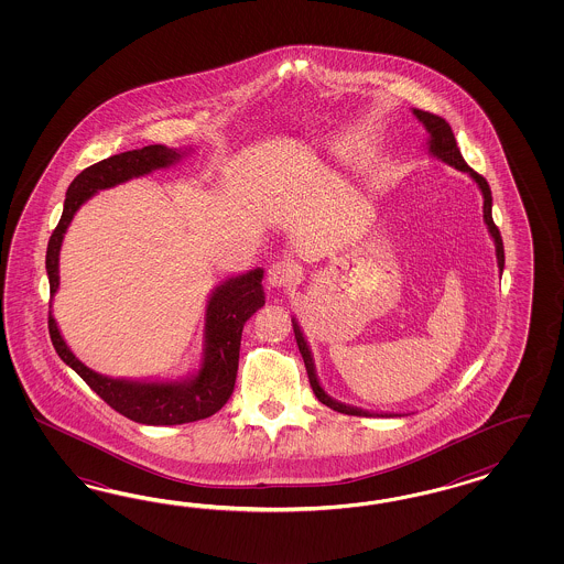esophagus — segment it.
Wrapping results in <instances>:
<instances>
[{"mask_svg":"<svg viewBox=\"0 0 564 564\" xmlns=\"http://www.w3.org/2000/svg\"><path fill=\"white\" fill-rule=\"evenodd\" d=\"M267 279L273 288H290L300 279V271L295 264H291L290 260H276L271 264Z\"/></svg>","mask_w":564,"mask_h":564,"instance_id":"obj_1","label":"esophagus"}]
</instances>
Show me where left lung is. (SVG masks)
I'll use <instances>...</instances> for the list:
<instances>
[{"label":"left lung","instance_id":"1","mask_svg":"<svg viewBox=\"0 0 564 564\" xmlns=\"http://www.w3.org/2000/svg\"><path fill=\"white\" fill-rule=\"evenodd\" d=\"M413 113H415L417 120L426 126L427 134H430V151L436 154L438 159H443L444 163L453 165L455 170L467 171V173L478 182L479 189H481V194H484V221H486L490 234H492V238H495L498 269L502 271V269H505V246H502L500 231H498L495 219H492V192H490V186H488L486 177H481L478 171L471 170V167L465 163L462 151H459V147H457L455 134H453L451 126H448L443 118H438V116H434V113H430V111H422V109H413ZM293 333H295V341H297V347H300V354H302L304 364H306L310 387H312V391L316 394V399H318L323 405H326V408L339 411V413H347V415H364V417L375 415V413H370V411L358 410V408H349V405L337 403L335 399H330V397L321 389L318 378H316V372H314V361H312V356H310V349H307L304 335H302V330H300V326H297L295 321H293ZM387 415L391 417L393 413H387Z\"/></svg>","mask_w":564,"mask_h":564}]
</instances>
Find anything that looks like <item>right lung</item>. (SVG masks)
<instances>
[{"label":"right lung","instance_id":"obj_1","mask_svg":"<svg viewBox=\"0 0 564 564\" xmlns=\"http://www.w3.org/2000/svg\"><path fill=\"white\" fill-rule=\"evenodd\" d=\"M180 154L161 144H151L138 151L113 154L99 163L86 167L74 177L66 192L64 213L57 227L53 229L47 243L45 267L50 274V293L57 291L59 274L57 260L62 239L68 229L74 213L88 200L97 189L111 188L130 177L144 175L149 171L167 167ZM52 304V302H50ZM264 306L262 293V271H250L225 281L221 288L213 293L206 306V356L205 364L196 378L189 382H130L113 380L107 376L88 370L83 361L68 349L62 339L57 325L50 310V335L57 356L68 364L69 368L85 380L86 384L101 397L102 401L134 420L138 424L149 426H175L188 424L196 420H205L217 413L227 399L234 393L236 375H238L239 343L246 321Z\"/></svg>","mask_w":564,"mask_h":564}]
</instances>
